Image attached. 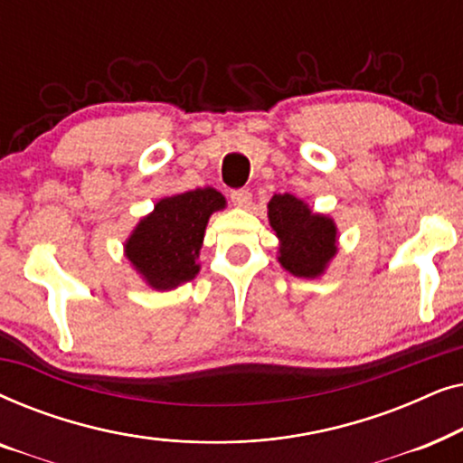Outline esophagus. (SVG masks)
<instances>
[{
    "label": "esophagus",
    "mask_w": 463,
    "mask_h": 463,
    "mask_svg": "<svg viewBox=\"0 0 463 463\" xmlns=\"http://www.w3.org/2000/svg\"><path fill=\"white\" fill-rule=\"evenodd\" d=\"M232 202L238 208H249L252 204V194L249 189H236V192H232Z\"/></svg>",
    "instance_id": "34e87169"
}]
</instances>
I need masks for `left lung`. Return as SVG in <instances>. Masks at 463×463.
Segmentation results:
<instances>
[{
  "instance_id": "obj_1",
  "label": "left lung",
  "mask_w": 463,
  "mask_h": 463,
  "mask_svg": "<svg viewBox=\"0 0 463 463\" xmlns=\"http://www.w3.org/2000/svg\"><path fill=\"white\" fill-rule=\"evenodd\" d=\"M268 219L278 238V263L288 274L316 280L339 250V230L333 217L314 213L307 202L290 194H274Z\"/></svg>"
}]
</instances>
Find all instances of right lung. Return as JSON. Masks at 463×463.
<instances>
[{"label":"right lung","instance_id":"1","mask_svg":"<svg viewBox=\"0 0 463 463\" xmlns=\"http://www.w3.org/2000/svg\"><path fill=\"white\" fill-rule=\"evenodd\" d=\"M227 202L214 187L168 195L138 221L124 242V255L154 290H173L200 271V249L213 213Z\"/></svg>","mask_w":463,"mask_h":463}]
</instances>
